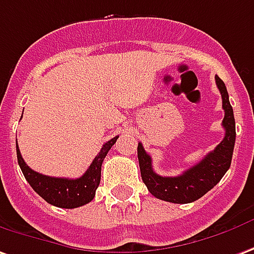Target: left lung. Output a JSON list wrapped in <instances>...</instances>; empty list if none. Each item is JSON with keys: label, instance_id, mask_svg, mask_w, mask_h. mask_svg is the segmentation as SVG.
Instances as JSON below:
<instances>
[{"label": "left lung", "instance_id": "8db88e82", "mask_svg": "<svg viewBox=\"0 0 254 254\" xmlns=\"http://www.w3.org/2000/svg\"><path fill=\"white\" fill-rule=\"evenodd\" d=\"M216 85L223 99L224 120L223 127L226 130L224 139L221 140L213 151L209 152L199 164L184 170L180 176L164 177L152 170L151 157L145 152L141 143L137 145L141 179L148 191L155 198L172 203H190L206 194L221 180L231 166L232 152L235 144V120L234 111L228 100V92L224 82L216 75Z\"/></svg>", "mask_w": 254, "mask_h": 254}]
</instances>
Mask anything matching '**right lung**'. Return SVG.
I'll return each mask as SVG.
<instances>
[{"label":"right lung","instance_id":"right-lung-1","mask_svg":"<svg viewBox=\"0 0 254 254\" xmlns=\"http://www.w3.org/2000/svg\"><path fill=\"white\" fill-rule=\"evenodd\" d=\"M118 137L120 136H115L114 139L109 140L107 143L103 144L102 150L92 161L88 170L78 179L45 176L30 169L23 159L19 147L16 144L17 162L28 184L48 203H51L53 206L64 207V209H74V207L89 203L95 198L96 190L100 184L103 161Z\"/></svg>","mask_w":254,"mask_h":254}]
</instances>
